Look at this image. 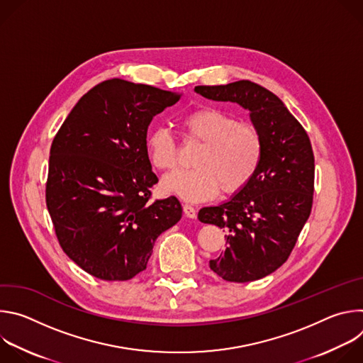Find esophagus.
<instances>
[{
    "mask_svg": "<svg viewBox=\"0 0 363 363\" xmlns=\"http://www.w3.org/2000/svg\"><path fill=\"white\" fill-rule=\"evenodd\" d=\"M182 210H184V214H185L188 218H195V217H196V210L194 208L192 205L184 203V205H182Z\"/></svg>",
    "mask_w": 363,
    "mask_h": 363,
    "instance_id": "34e87169",
    "label": "esophagus"
}]
</instances>
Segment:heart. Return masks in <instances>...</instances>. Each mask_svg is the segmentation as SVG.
I'll return each mask as SVG.
<instances>
[{"instance_id":"b5f03b06","label":"heart","mask_w":363,"mask_h":363,"mask_svg":"<svg viewBox=\"0 0 363 363\" xmlns=\"http://www.w3.org/2000/svg\"><path fill=\"white\" fill-rule=\"evenodd\" d=\"M189 139L202 142L194 160L195 168L177 171L164 178L167 192L185 201L201 202L223 194L241 191L255 175L263 160V136L254 125L221 109L196 108L181 118ZM150 164L160 171L178 165V142L168 128H153L145 139Z\"/></svg>"}]
</instances>
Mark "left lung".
Returning a JSON list of instances; mask_svg holds the SVG:
<instances>
[{
    "instance_id": "obj_1",
    "label": "left lung",
    "mask_w": 363,
    "mask_h": 363,
    "mask_svg": "<svg viewBox=\"0 0 363 363\" xmlns=\"http://www.w3.org/2000/svg\"><path fill=\"white\" fill-rule=\"evenodd\" d=\"M201 96L234 101L250 112L264 152L252 179L230 201L203 206L198 218L227 230L225 250L210 267L221 279L247 283L283 266L313 205L315 157L304 128L284 103L250 80L196 86Z\"/></svg>"
}]
</instances>
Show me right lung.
<instances>
[{
  "mask_svg": "<svg viewBox=\"0 0 363 363\" xmlns=\"http://www.w3.org/2000/svg\"><path fill=\"white\" fill-rule=\"evenodd\" d=\"M179 94L111 79L72 109L50 149L45 203L63 251L86 273L125 281L146 269L155 240L182 217L145 150L150 121Z\"/></svg>",
  "mask_w": 363,
  "mask_h": 363,
  "instance_id": "1",
  "label": "right lung"
}]
</instances>
